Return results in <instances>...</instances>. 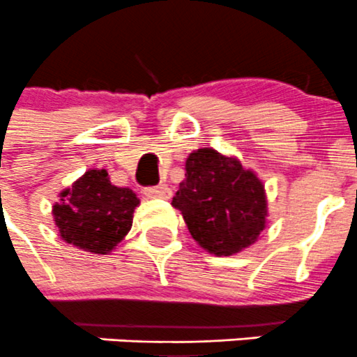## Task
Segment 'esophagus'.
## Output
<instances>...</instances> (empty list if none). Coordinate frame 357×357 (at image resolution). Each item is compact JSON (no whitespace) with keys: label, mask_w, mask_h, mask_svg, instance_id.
I'll list each match as a JSON object with an SVG mask.
<instances>
[{"label":"esophagus","mask_w":357,"mask_h":357,"mask_svg":"<svg viewBox=\"0 0 357 357\" xmlns=\"http://www.w3.org/2000/svg\"><path fill=\"white\" fill-rule=\"evenodd\" d=\"M143 193L148 197V199H171L172 195L171 188L165 185L153 186V188H144Z\"/></svg>","instance_id":"34e87169"}]
</instances>
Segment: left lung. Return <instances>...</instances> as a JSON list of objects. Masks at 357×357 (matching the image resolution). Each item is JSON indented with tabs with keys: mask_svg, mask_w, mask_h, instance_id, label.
<instances>
[{
	"mask_svg": "<svg viewBox=\"0 0 357 357\" xmlns=\"http://www.w3.org/2000/svg\"><path fill=\"white\" fill-rule=\"evenodd\" d=\"M185 169L172 206L181 211L197 244L216 256L255 244L268 216L261 179L213 148L190 153Z\"/></svg>",
	"mask_w": 357,
	"mask_h": 357,
	"instance_id": "8db88e82",
	"label": "left lung"
}]
</instances>
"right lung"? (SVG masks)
Returning <instances> with one entry per match:
<instances>
[{"label": "right lung", "instance_id": "right-lung-1", "mask_svg": "<svg viewBox=\"0 0 357 357\" xmlns=\"http://www.w3.org/2000/svg\"><path fill=\"white\" fill-rule=\"evenodd\" d=\"M54 204L62 241L94 255H108L129 234L139 199L130 188L112 185L105 169H89Z\"/></svg>", "mask_w": 357, "mask_h": 357}]
</instances>
